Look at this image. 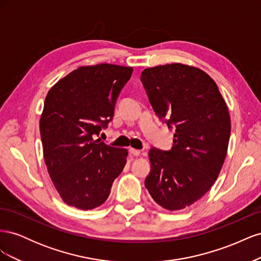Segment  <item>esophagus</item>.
<instances>
[{
  "mask_svg": "<svg viewBox=\"0 0 261 261\" xmlns=\"http://www.w3.org/2000/svg\"><path fill=\"white\" fill-rule=\"evenodd\" d=\"M129 152H130L133 155H135V156H138V155H140V153H141L140 150L133 149V148H130V149H129Z\"/></svg>",
  "mask_w": 261,
  "mask_h": 261,
  "instance_id": "1",
  "label": "esophagus"
}]
</instances>
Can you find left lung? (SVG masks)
I'll list each match as a JSON object with an SVG mask.
<instances>
[{
	"label": "left lung",
	"mask_w": 261,
	"mask_h": 261,
	"mask_svg": "<svg viewBox=\"0 0 261 261\" xmlns=\"http://www.w3.org/2000/svg\"><path fill=\"white\" fill-rule=\"evenodd\" d=\"M140 81L156 116L175 129L170 150H149L145 186L161 207L184 209L209 191L222 168L231 134L226 103L208 74L179 63L146 68Z\"/></svg>",
	"instance_id": "1"
}]
</instances>
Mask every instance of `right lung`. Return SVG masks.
I'll return each instance as SVG.
<instances>
[{
	"mask_svg": "<svg viewBox=\"0 0 261 261\" xmlns=\"http://www.w3.org/2000/svg\"><path fill=\"white\" fill-rule=\"evenodd\" d=\"M132 67L83 66L49 90L40 118L44 162L61 198L89 210L101 206L121 174L127 151L99 136L112 121L116 100Z\"/></svg>",
	"mask_w": 261,
	"mask_h": 261,
	"instance_id": "obj_1",
	"label": "right lung"
}]
</instances>
